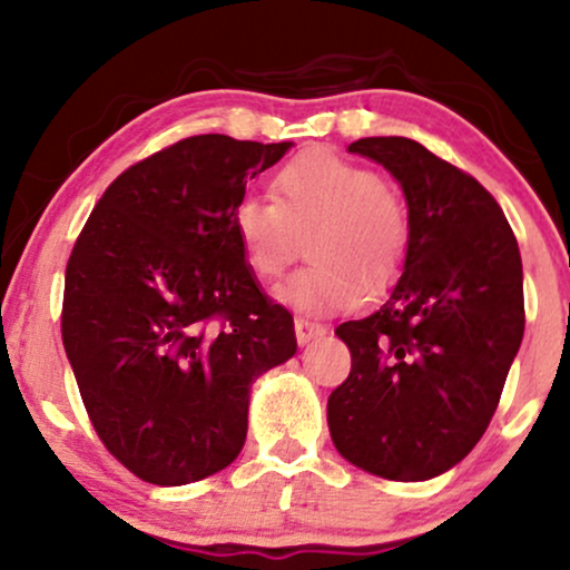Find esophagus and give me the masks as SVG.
I'll return each instance as SVG.
<instances>
[{
  "instance_id": "34e87169",
  "label": "esophagus",
  "mask_w": 570,
  "mask_h": 570,
  "mask_svg": "<svg viewBox=\"0 0 570 570\" xmlns=\"http://www.w3.org/2000/svg\"><path fill=\"white\" fill-rule=\"evenodd\" d=\"M324 326L322 324H316V322H311V318H294V335H297V343L299 345H305V343H311V340H316V337H322L324 335Z\"/></svg>"
}]
</instances>
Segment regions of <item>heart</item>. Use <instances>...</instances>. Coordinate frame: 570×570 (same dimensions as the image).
<instances>
[{
	"label": "heart",
	"mask_w": 570,
	"mask_h": 570,
	"mask_svg": "<svg viewBox=\"0 0 570 570\" xmlns=\"http://www.w3.org/2000/svg\"><path fill=\"white\" fill-rule=\"evenodd\" d=\"M233 233L248 271L273 281L303 248L311 263L278 286L303 311H345L394 278L410 244L402 193L381 174L332 153H305L278 168L271 200H238Z\"/></svg>",
	"instance_id": "b5f03b06"
}]
</instances>
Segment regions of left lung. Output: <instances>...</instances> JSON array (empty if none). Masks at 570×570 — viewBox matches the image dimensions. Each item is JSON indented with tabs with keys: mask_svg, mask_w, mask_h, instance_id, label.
Here are the masks:
<instances>
[{
	"mask_svg": "<svg viewBox=\"0 0 570 570\" xmlns=\"http://www.w3.org/2000/svg\"><path fill=\"white\" fill-rule=\"evenodd\" d=\"M348 149L396 176L410 244L385 303L335 330L351 372L326 421L353 466L431 480L472 453L499 407L525 332L520 248L493 195L423 144L372 136Z\"/></svg>",
	"mask_w": 570,
	"mask_h": 570,
	"instance_id": "left-lung-1",
	"label": "left lung"
}]
</instances>
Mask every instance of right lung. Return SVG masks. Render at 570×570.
<instances>
[{
    "label": "right lung",
    "instance_id": "right-lung-1",
    "mask_svg": "<svg viewBox=\"0 0 570 570\" xmlns=\"http://www.w3.org/2000/svg\"><path fill=\"white\" fill-rule=\"evenodd\" d=\"M289 147L189 136L117 176L77 235L63 348L98 440L144 482L230 466L252 381L297 351L233 233L246 181Z\"/></svg>",
    "mask_w": 570,
    "mask_h": 570
}]
</instances>
